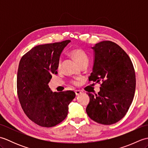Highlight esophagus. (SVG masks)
Listing matches in <instances>:
<instances>
[{
	"label": "esophagus",
	"mask_w": 148,
	"mask_h": 148,
	"mask_svg": "<svg viewBox=\"0 0 148 148\" xmlns=\"http://www.w3.org/2000/svg\"><path fill=\"white\" fill-rule=\"evenodd\" d=\"M75 93H76V95L77 96V95H79L80 94L82 93V92H81L80 90H75Z\"/></svg>",
	"instance_id": "obj_1"
}]
</instances>
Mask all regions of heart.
I'll return each instance as SVG.
<instances>
[{"label":"heart","mask_w":148,"mask_h":148,"mask_svg":"<svg viewBox=\"0 0 148 148\" xmlns=\"http://www.w3.org/2000/svg\"><path fill=\"white\" fill-rule=\"evenodd\" d=\"M69 54H70L73 58L76 60L78 64L80 66L83 65L88 64L89 61V57L88 56L87 53L84 51L83 49L81 48H74L71 49L70 52H69ZM62 63L61 61L59 60L57 64V69L60 70L61 68ZM71 83L74 84V85H76L78 83V81L77 80H72Z\"/></svg>","instance_id":"obj_1"}]
</instances>
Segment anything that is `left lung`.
Masks as SVG:
<instances>
[{
    "label": "left lung",
    "instance_id": "left-lung-1",
    "mask_svg": "<svg viewBox=\"0 0 148 148\" xmlns=\"http://www.w3.org/2000/svg\"><path fill=\"white\" fill-rule=\"evenodd\" d=\"M93 72L89 81L100 84V90L88 93L90 102L86 111L98 123L112 125L126 114L136 91V74L129 56L117 44L109 40L97 43Z\"/></svg>",
    "mask_w": 148,
    "mask_h": 148
}]
</instances>
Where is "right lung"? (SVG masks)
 <instances>
[{
	"label": "right lung",
	"instance_id": "obj_1",
	"mask_svg": "<svg viewBox=\"0 0 148 148\" xmlns=\"http://www.w3.org/2000/svg\"><path fill=\"white\" fill-rule=\"evenodd\" d=\"M70 40L34 47L20 60L17 93L27 117L42 127H52L65 119L76 93L71 90L53 93L48 83L58 74L57 64Z\"/></svg>",
	"mask_w": 148,
	"mask_h": 148
}]
</instances>
